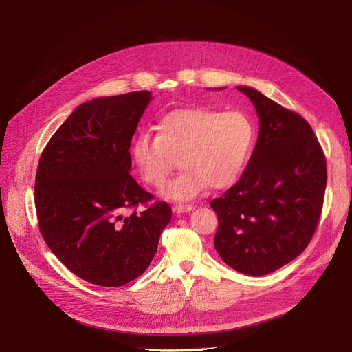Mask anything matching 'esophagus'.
<instances>
[{"instance_id":"34e87169","label":"esophagus","mask_w":352,"mask_h":352,"mask_svg":"<svg viewBox=\"0 0 352 352\" xmlns=\"http://www.w3.org/2000/svg\"><path fill=\"white\" fill-rule=\"evenodd\" d=\"M190 210H194V206H190V204H176L173 207V211L177 212V214H180V212H188Z\"/></svg>"}]
</instances>
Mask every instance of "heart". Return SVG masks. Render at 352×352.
<instances>
[{"label":"heart","instance_id":"1","mask_svg":"<svg viewBox=\"0 0 352 352\" xmlns=\"http://www.w3.org/2000/svg\"><path fill=\"white\" fill-rule=\"evenodd\" d=\"M255 144V124L239 110L180 109L164 116L158 133H141L133 157L148 185L162 188L180 166L185 170L164 189L172 199H190L208 185L223 189L238 182Z\"/></svg>","mask_w":352,"mask_h":352}]
</instances>
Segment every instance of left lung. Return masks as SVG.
Here are the masks:
<instances>
[{
    "instance_id": "obj_1",
    "label": "left lung",
    "mask_w": 352,
    "mask_h": 352,
    "mask_svg": "<svg viewBox=\"0 0 352 352\" xmlns=\"http://www.w3.org/2000/svg\"><path fill=\"white\" fill-rule=\"evenodd\" d=\"M260 119L257 144L238 184L210 202L219 217L214 247L248 276L276 272L310 243L322 214L326 158L308 122L248 87Z\"/></svg>"
}]
</instances>
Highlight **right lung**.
<instances>
[{
    "label": "right lung",
    "mask_w": 352,
    "mask_h": 352,
    "mask_svg": "<svg viewBox=\"0 0 352 352\" xmlns=\"http://www.w3.org/2000/svg\"><path fill=\"white\" fill-rule=\"evenodd\" d=\"M151 98L138 91L79 105L39 158L41 235L72 273L94 285L117 287L141 276L172 219L167 202L148 204L154 197L131 176V141Z\"/></svg>",
    "instance_id": "right-lung-1"
}]
</instances>
